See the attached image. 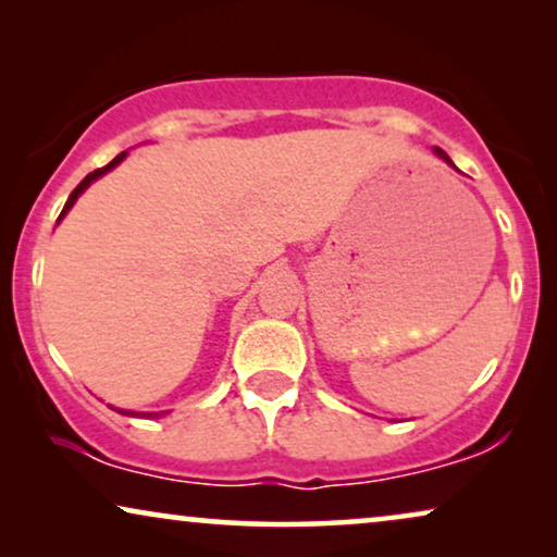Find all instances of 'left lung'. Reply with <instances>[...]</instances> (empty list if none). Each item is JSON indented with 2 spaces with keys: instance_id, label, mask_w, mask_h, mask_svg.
<instances>
[{
  "instance_id": "1",
  "label": "left lung",
  "mask_w": 557,
  "mask_h": 557,
  "mask_svg": "<svg viewBox=\"0 0 557 557\" xmlns=\"http://www.w3.org/2000/svg\"><path fill=\"white\" fill-rule=\"evenodd\" d=\"M433 151H436V154H438L441 159H444V162H448V164H451V166H454V162H451V159H448V154H446V151H444V149H438V147H436V149H433Z\"/></svg>"
}]
</instances>
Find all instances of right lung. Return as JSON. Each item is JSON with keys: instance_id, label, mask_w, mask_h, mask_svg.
<instances>
[{"instance_id": "add662e5", "label": "right lung", "mask_w": 557, "mask_h": 557, "mask_svg": "<svg viewBox=\"0 0 557 557\" xmlns=\"http://www.w3.org/2000/svg\"><path fill=\"white\" fill-rule=\"evenodd\" d=\"M124 157H126V151H121V154H119L116 159H113V162H109V164H106V166H101V170L90 172V174H88V177H86V180H83V182H81V185L73 189V193H71V197H67L65 208H63V212H60V218H58V220H63V218H65V212L73 208V205H75V200H78V197H81L83 193H86V189H88V185H90V182H96L98 177H103V174H106V172H111V170H113V166H116V164H121V162H124ZM119 413H124V416H151V418H154V416H162V413H134V410H119ZM164 413H170V410H164Z\"/></svg>"}]
</instances>
